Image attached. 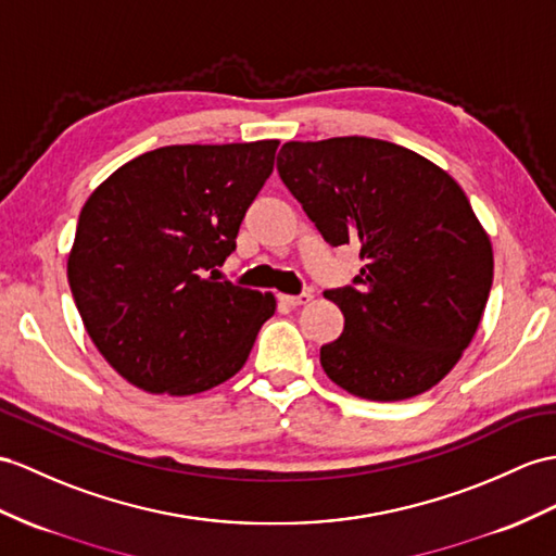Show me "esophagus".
<instances>
[{"instance_id": "obj_1", "label": "esophagus", "mask_w": 556, "mask_h": 556, "mask_svg": "<svg viewBox=\"0 0 556 556\" xmlns=\"http://www.w3.org/2000/svg\"><path fill=\"white\" fill-rule=\"evenodd\" d=\"M314 300V294L311 292H302V294H280V302L282 304H290V306H302L306 302Z\"/></svg>"}]
</instances>
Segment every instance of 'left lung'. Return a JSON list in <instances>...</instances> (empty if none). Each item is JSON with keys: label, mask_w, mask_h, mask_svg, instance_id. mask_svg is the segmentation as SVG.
<instances>
[{"label": "left lung", "mask_w": 556, "mask_h": 556, "mask_svg": "<svg viewBox=\"0 0 556 556\" xmlns=\"http://www.w3.org/2000/svg\"><path fill=\"white\" fill-rule=\"evenodd\" d=\"M278 174L332 248L356 245L354 286L325 290L344 332L320 365L349 394L403 401L448 375L477 332L493 248L463 188L408 148L337 137L288 141Z\"/></svg>", "instance_id": "8db88e82"}]
</instances>
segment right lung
Instances as JSON below:
<instances>
[{"mask_svg":"<svg viewBox=\"0 0 556 556\" xmlns=\"http://www.w3.org/2000/svg\"><path fill=\"white\" fill-rule=\"evenodd\" d=\"M276 139L165 146L89 195L67 282L101 356L148 394L191 396L245 365L276 296L219 280Z\"/></svg>","mask_w":556,"mask_h":556,"instance_id":"add662e5","label":"right lung"}]
</instances>
